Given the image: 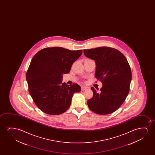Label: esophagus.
<instances>
[{
    "instance_id": "obj_1",
    "label": "esophagus",
    "mask_w": 155,
    "mask_h": 155,
    "mask_svg": "<svg viewBox=\"0 0 155 155\" xmlns=\"http://www.w3.org/2000/svg\"><path fill=\"white\" fill-rule=\"evenodd\" d=\"M88 88L87 87H85V86H82L81 87V90L82 91H84V90H86V89H87Z\"/></svg>"
}]
</instances>
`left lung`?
<instances>
[{"mask_svg": "<svg viewBox=\"0 0 155 155\" xmlns=\"http://www.w3.org/2000/svg\"><path fill=\"white\" fill-rule=\"evenodd\" d=\"M84 53L95 62V76L103 84L98 93L91 87L93 96L87 101L88 107L98 114L114 112L129 92L132 74L127 60L120 51L110 47L84 50Z\"/></svg>", "mask_w": 155, "mask_h": 155, "instance_id": "left-lung-1", "label": "left lung"}]
</instances>
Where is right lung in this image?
I'll use <instances>...</instances> for the list:
<instances>
[{
	"label": "right lung",
	"instance_id": "1",
	"mask_svg": "<svg viewBox=\"0 0 155 155\" xmlns=\"http://www.w3.org/2000/svg\"><path fill=\"white\" fill-rule=\"evenodd\" d=\"M82 50L71 51L61 47L47 48L32 58L26 72L28 91L39 109L50 115H59L69 108L72 96L81 87L62 83L63 74L69 72Z\"/></svg>",
	"mask_w": 155,
	"mask_h": 155
}]
</instances>
